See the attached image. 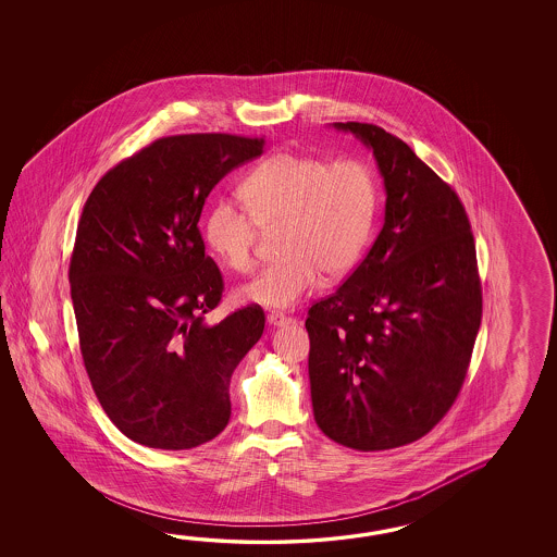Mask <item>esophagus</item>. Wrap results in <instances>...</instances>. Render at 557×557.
<instances>
[{
  "label": "esophagus",
  "mask_w": 557,
  "mask_h": 557,
  "mask_svg": "<svg viewBox=\"0 0 557 557\" xmlns=\"http://www.w3.org/2000/svg\"><path fill=\"white\" fill-rule=\"evenodd\" d=\"M267 322L274 326V329H281V326H286V324H290V322H295V320L290 319V317H284L283 312H271L269 317H267Z\"/></svg>",
  "instance_id": "34e87169"
}]
</instances>
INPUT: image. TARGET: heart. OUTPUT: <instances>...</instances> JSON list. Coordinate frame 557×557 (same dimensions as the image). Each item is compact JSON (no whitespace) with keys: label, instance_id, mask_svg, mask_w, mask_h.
Segmentation results:
<instances>
[{"label":"heart","instance_id":"b5f03b06","mask_svg":"<svg viewBox=\"0 0 557 557\" xmlns=\"http://www.w3.org/2000/svg\"><path fill=\"white\" fill-rule=\"evenodd\" d=\"M250 214L216 201L202 219V238L237 273L252 269L259 228H276L283 255L237 290L240 302L290 308L319 284L338 278L367 249L379 211V181L364 161L329 163L308 154L274 153L238 185Z\"/></svg>","mask_w":557,"mask_h":557}]
</instances>
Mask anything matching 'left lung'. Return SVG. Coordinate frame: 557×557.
<instances>
[{"label": "left lung", "instance_id": "1", "mask_svg": "<svg viewBox=\"0 0 557 557\" xmlns=\"http://www.w3.org/2000/svg\"><path fill=\"white\" fill-rule=\"evenodd\" d=\"M332 125L374 154L386 211L364 261L308 310L312 410L346 448L391 450L426 436L462 388L482 320L475 245L458 195L403 139Z\"/></svg>", "mask_w": 557, "mask_h": 557}]
</instances>
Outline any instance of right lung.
I'll list each match as a JSON object with an SVG mask.
<instances>
[{"label":"right lung","instance_id":"add662e5","mask_svg":"<svg viewBox=\"0 0 557 557\" xmlns=\"http://www.w3.org/2000/svg\"><path fill=\"white\" fill-rule=\"evenodd\" d=\"M262 147L226 133L163 137L107 171L85 202L70 264L85 370L109 420L147 448L219 436L231 376L264 331L257 305L205 322L225 284L197 226L214 185Z\"/></svg>","mask_w":557,"mask_h":557}]
</instances>
